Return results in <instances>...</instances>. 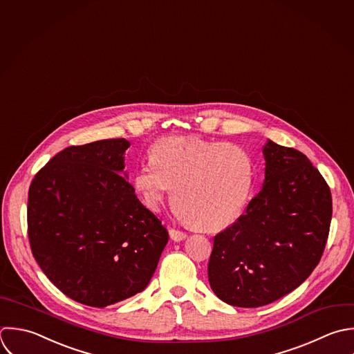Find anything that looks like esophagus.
Wrapping results in <instances>:
<instances>
[{
	"mask_svg": "<svg viewBox=\"0 0 354 354\" xmlns=\"http://www.w3.org/2000/svg\"><path fill=\"white\" fill-rule=\"evenodd\" d=\"M169 237L174 240V241H182L187 237V234L182 230H178V229H169Z\"/></svg>",
	"mask_w": 354,
	"mask_h": 354,
	"instance_id": "obj_1",
	"label": "esophagus"
}]
</instances>
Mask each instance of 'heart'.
I'll return each mask as SVG.
<instances>
[{"label": "heart", "mask_w": 354, "mask_h": 354, "mask_svg": "<svg viewBox=\"0 0 354 354\" xmlns=\"http://www.w3.org/2000/svg\"><path fill=\"white\" fill-rule=\"evenodd\" d=\"M147 164L132 176L150 209H158L175 189L176 215L205 230H219L241 214L252 185V160L240 146L172 136L154 142Z\"/></svg>", "instance_id": "heart-1"}]
</instances>
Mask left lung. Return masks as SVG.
<instances>
[{
    "label": "left lung",
    "mask_w": 354,
    "mask_h": 354,
    "mask_svg": "<svg viewBox=\"0 0 354 354\" xmlns=\"http://www.w3.org/2000/svg\"><path fill=\"white\" fill-rule=\"evenodd\" d=\"M265 185L247 212L214 237L208 280L237 308L269 305L298 288L319 265L330 234V186L309 158L268 140Z\"/></svg>",
    "instance_id": "8db88e82"
}]
</instances>
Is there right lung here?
<instances>
[{"mask_svg": "<svg viewBox=\"0 0 354 354\" xmlns=\"http://www.w3.org/2000/svg\"><path fill=\"white\" fill-rule=\"evenodd\" d=\"M128 147L122 138L68 146L28 189L34 259L64 295L92 308L142 292L168 243L161 221L118 174Z\"/></svg>", "mask_w": 354, "mask_h": 354, "instance_id": "1", "label": "right lung"}]
</instances>
